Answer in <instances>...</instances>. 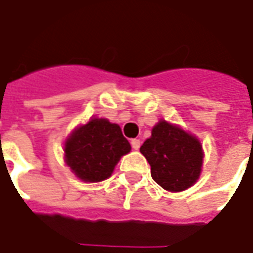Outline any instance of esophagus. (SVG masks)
<instances>
[{
  "instance_id": "34e87169",
  "label": "esophagus",
  "mask_w": 253,
  "mask_h": 253,
  "mask_svg": "<svg viewBox=\"0 0 253 253\" xmlns=\"http://www.w3.org/2000/svg\"><path fill=\"white\" fill-rule=\"evenodd\" d=\"M139 146H141V141L139 139H131V148L134 149V150H138L139 149Z\"/></svg>"
}]
</instances>
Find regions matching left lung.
<instances>
[{
  "label": "left lung",
  "instance_id": "1",
  "mask_svg": "<svg viewBox=\"0 0 253 253\" xmlns=\"http://www.w3.org/2000/svg\"><path fill=\"white\" fill-rule=\"evenodd\" d=\"M139 150L148 160L153 180L164 190H187L201 175V142L180 127L165 121L153 127L152 137L143 142Z\"/></svg>",
  "mask_w": 253,
  "mask_h": 253
}]
</instances>
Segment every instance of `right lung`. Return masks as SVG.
Returning a JSON list of instances; mask_svg holds the SVG:
<instances>
[{"label": "right lung", "instance_id": "add662e5", "mask_svg": "<svg viewBox=\"0 0 253 253\" xmlns=\"http://www.w3.org/2000/svg\"><path fill=\"white\" fill-rule=\"evenodd\" d=\"M130 149L118 125L107 119H92L67 138L65 159L77 177L94 183L108 179L118 161Z\"/></svg>", "mask_w": 253, "mask_h": 253}]
</instances>
